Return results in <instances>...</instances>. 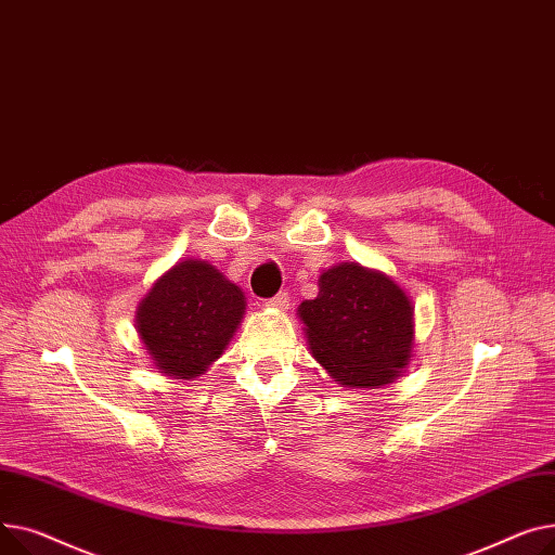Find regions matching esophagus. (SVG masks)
<instances>
[{"instance_id": "34e87169", "label": "esophagus", "mask_w": 555, "mask_h": 555, "mask_svg": "<svg viewBox=\"0 0 555 555\" xmlns=\"http://www.w3.org/2000/svg\"><path fill=\"white\" fill-rule=\"evenodd\" d=\"M267 307H275V309H288V293H278V296H273Z\"/></svg>"}]
</instances>
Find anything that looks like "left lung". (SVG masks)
Returning <instances> with one entry per match:
<instances>
[{"instance_id":"left-lung-1","label":"left lung","mask_w":555,"mask_h":555,"mask_svg":"<svg viewBox=\"0 0 555 555\" xmlns=\"http://www.w3.org/2000/svg\"><path fill=\"white\" fill-rule=\"evenodd\" d=\"M315 361L343 387L392 383L412 351V305L387 275L353 262L320 275L315 300L300 305Z\"/></svg>"}]
</instances>
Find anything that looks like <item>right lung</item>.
<instances>
[{
    "mask_svg": "<svg viewBox=\"0 0 555 555\" xmlns=\"http://www.w3.org/2000/svg\"><path fill=\"white\" fill-rule=\"evenodd\" d=\"M244 293L208 262L177 264L139 307V334L163 374L192 378L206 372L235 334Z\"/></svg>",
    "mask_w": 555,
    "mask_h": 555,
    "instance_id": "add662e5",
    "label": "right lung"
}]
</instances>
